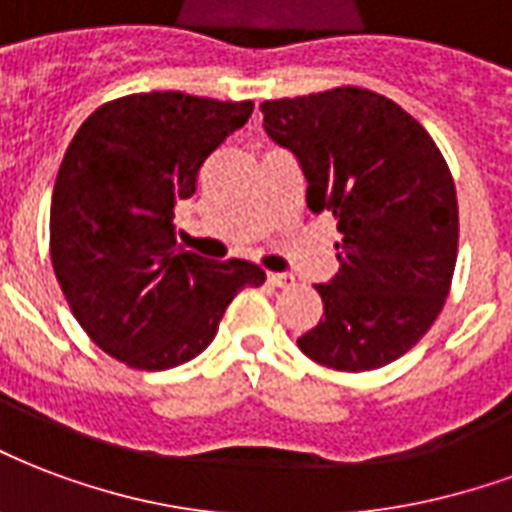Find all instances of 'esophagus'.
Listing matches in <instances>:
<instances>
[{
	"mask_svg": "<svg viewBox=\"0 0 512 512\" xmlns=\"http://www.w3.org/2000/svg\"><path fill=\"white\" fill-rule=\"evenodd\" d=\"M268 285L290 287V285H295V276L293 274H268Z\"/></svg>",
	"mask_w": 512,
	"mask_h": 512,
	"instance_id": "esophagus-1",
	"label": "esophagus"
}]
</instances>
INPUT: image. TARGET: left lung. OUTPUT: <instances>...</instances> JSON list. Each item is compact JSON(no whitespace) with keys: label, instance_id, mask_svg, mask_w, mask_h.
<instances>
[{"label":"left lung","instance_id":"8db88e82","mask_svg":"<svg viewBox=\"0 0 512 512\" xmlns=\"http://www.w3.org/2000/svg\"><path fill=\"white\" fill-rule=\"evenodd\" d=\"M260 111L304 170L306 206L331 211L342 233L339 271L317 285L323 317L298 347L339 372L396 361L437 320L456 268V187L437 143L396 102L355 86Z\"/></svg>","mask_w":512,"mask_h":512}]
</instances>
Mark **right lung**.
I'll return each instance as SVG.
<instances>
[{
  "mask_svg": "<svg viewBox=\"0 0 512 512\" xmlns=\"http://www.w3.org/2000/svg\"><path fill=\"white\" fill-rule=\"evenodd\" d=\"M252 102L181 92L130 94L83 121L51 198V263L75 320L132 369L192 361L217 336L227 304L266 271L214 263L176 244V206L200 165L244 127Z\"/></svg>",
  "mask_w": 512,
  "mask_h": 512,
  "instance_id": "add662e5",
  "label": "right lung"
}]
</instances>
